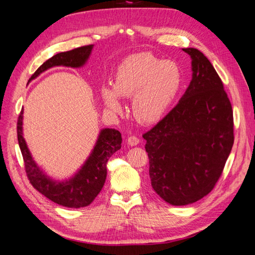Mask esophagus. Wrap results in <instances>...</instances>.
Segmentation results:
<instances>
[{
    "mask_svg": "<svg viewBox=\"0 0 255 255\" xmlns=\"http://www.w3.org/2000/svg\"><path fill=\"white\" fill-rule=\"evenodd\" d=\"M139 141H140V139L139 138H138L137 136H129L128 138V143L130 145V146H133V145H137L138 143H139Z\"/></svg>",
    "mask_w": 255,
    "mask_h": 255,
    "instance_id": "obj_1",
    "label": "esophagus"
}]
</instances>
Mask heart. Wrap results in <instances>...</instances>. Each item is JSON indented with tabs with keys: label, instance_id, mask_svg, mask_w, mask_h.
I'll use <instances>...</instances> for the list:
<instances>
[{
	"label": "heart",
	"instance_id": "heart-1",
	"mask_svg": "<svg viewBox=\"0 0 255 255\" xmlns=\"http://www.w3.org/2000/svg\"><path fill=\"white\" fill-rule=\"evenodd\" d=\"M183 73L175 61L165 60L150 52L133 54L118 66L113 88L104 86V105L113 114L122 111L120 97H133L132 110L137 120L156 122L179 96Z\"/></svg>",
	"mask_w": 255,
	"mask_h": 255
}]
</instances>
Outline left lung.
<instances>
[{"label": "left lung", "instance_id": "obj_1", "mask_svg": "<svg viewBox=\"0 0 255 255\" xmlns=\"http://www.w3.org/2000/svg\"><path fill=\"white\" fill-rule=\"evenodd\" d=\"M192 79L173 109L144 133L151 185L172 205H187L210 194L234 143L233 111L211 61L194 48Z\"/></svg>", "mask_w": 255, "mask_h": 255}]
</instances>
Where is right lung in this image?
I'll list each match as a JSON object with an SVG mask.
<instances>
[{
    "label": "right lung",
    "instance_id": "right-lung-1",
    "mask_svg": "<svg viewBox=\"0 0 255 255\" xmlns=\"http://www.w3.org/2000/svg\"><path fill=\"white\" fill-rule=\"evenodd\" d=\"M94 44L84 45L71 51L61 52L48 59L30 76L29 81L55 66L80 68L90 56ZM28 81V82H29ZM23 109L17 122V134L20 150L24 160L25 172L34 188L51 201L70 208L89 205L101 191L106 180V164L113 154L121 148V134L115 128H103L100 132L95 148L82 168L71 179L64 182L52 180L38 167L23 138Z\"/></svg>",
    "mask_w": 255,
    "mask_h": 255
}]
</instances>
